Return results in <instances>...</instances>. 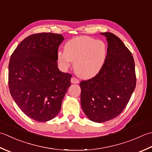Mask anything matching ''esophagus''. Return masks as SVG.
<instances>
[{"label":"esophagus","mask_w":152,"mask_h":152,"mask_svg":"<svg viewBox=\"0 0 152 152\" xmlns=\"http://www.w3.org/2000/svg\"><path fill=\"white\" fill-rule=\"evenodd\" d=\"M71 82H72V83H73V84H77V83H79V80L76 79L75 77H72V79H71Z\"/></svg>","instance_id":"1"}]
</instances>
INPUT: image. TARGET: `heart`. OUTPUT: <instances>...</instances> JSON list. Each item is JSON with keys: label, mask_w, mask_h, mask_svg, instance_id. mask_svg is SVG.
I'll list each match as a JSON object with an SVG mask.
<instances>
[{"label": "heart", "mask_w": 152, "mask_h": 152, "mask_svg": "<svg viewBox=\"0 0 152 152\" xmlns=\"http://www.w3.org/2000/svg\"><path fill=\"white\" fill-rule=\"evenodd\" d=\"M107 47L105 42L90 37H79L69 40L64 46V52H59L58 62L64 67L74 63L75 73L83 78L94 77L105 62Z\"/></svg>", "instance_id": "1"}]
</instances>
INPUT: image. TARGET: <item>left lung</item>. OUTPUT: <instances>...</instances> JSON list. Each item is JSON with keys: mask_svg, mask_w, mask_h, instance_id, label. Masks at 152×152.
Returning <instances> with one entry per match:
<instances>
[{"mask_svg": "<svg viewBox=\"0 0 152 152\" xmlns=\"http://www.w3.org/2000/svg\"><path fill=\"white\" fill-rule=\"evenodd\" d=\"M100 34L106 37L108 43L106 60L94 77L80 83L82 109L96 123L118 116L127 105L137 83L131 51L112 33Z\"/></svg>", "mask_w": 152, "mask_h": 152, "instance_id": "obj_1", "label": "left lung"}]
</instances>
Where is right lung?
<instances>
[{
	"label": "right lung",
	"instance_id": "obj_1",
	"mask_svg": "<svg viewBox=\"0 0 152 152\" xmlns=\"http://www.w3.org/2000/svg\"><path fill=\"white\" fill-rule=\"evenodd\" d=\"M64 39L61 34H33L18 45L10 59L12 97L26 115L37 121H48L58 115L71 85L72 75L58 67V50Z\"/></svg>",
	"mask_w": 152,
	"mask_h": 152
}]
</instances>
